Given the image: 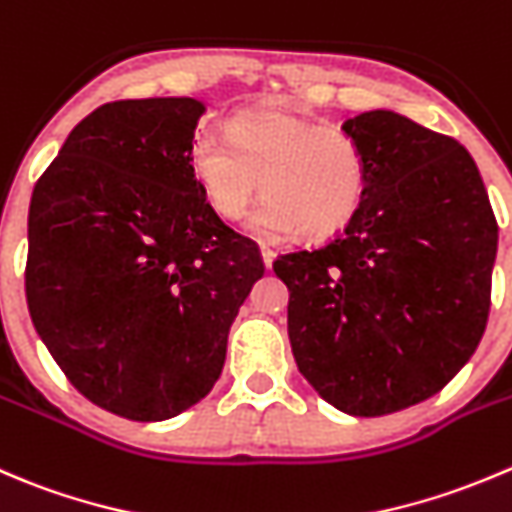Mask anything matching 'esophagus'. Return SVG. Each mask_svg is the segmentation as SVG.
I'll use <instances>...</instances> for the list:
<instances>
[{
	"label": "esophagus",
	"instance_id": "esophagus-1",
	"mask_svg": "<svg viewBox=\"0 0 512 512\" xmlns=\"http://www.w3.org/2000/svg\"><path fill=\"white\" fill-rule=\"evenodd\" d=\"M260 252H262V262H265V267L270 270L272 262H275V250H272V247H267V245H262Z\"/></svg>",
	"mask_w": 512,
	"mask_h": 512
}]
</instances>
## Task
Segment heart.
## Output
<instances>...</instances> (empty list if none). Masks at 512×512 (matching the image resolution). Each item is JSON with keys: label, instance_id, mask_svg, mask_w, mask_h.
Wrapping results in <instances>:
<instances>
[{"label": "heart", "instance_id": "heart-1", "mask_svg": "<svg viewBox=\"0 0 512 512\" xmlns=\"http://www.w3.org/2000/svg\"><path fill=\"white\" fill-rule=\"evenodd\" d=\"M190 170L222 220H240L262 190L267 197L250 220L260 237L292 230L305 237L332 235L357 215L367 192L360 142L285 104L240 109L227 132L197 130Z\"/></svg>", "mask_w": 512, "mask_h": 512}]
</instances>
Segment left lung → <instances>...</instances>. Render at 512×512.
I'll return each mask as SVG.
<instances>
[{
    "label": "left lung",
    "instance_id": "left-lung-1",
    "mask_svg": "<svg viewBox=\"0 0 512 512\" xmlns=\"http://www.w3.org/2000/svg\"><path fill=\"white\" fill-rule=\"evenodd\" d=\"M367 192L332 240L272 262L290 290L287 335L322 400L357 418L433 398L485 332L498 222L458 140L403 114L347 119Z\"/></svg>",
    "mask_w": 512,
    "mask_h": 512
}]
</instances>
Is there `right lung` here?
<instances>
[{
	"label": "right lung",
	"instance_id": "obj_1",
	"mask_svg": "<svg viewBox=\"0 0 512 512\" xmlns=\"http://www.w3.org/2000/svg\"><path fill=\"white\" fill-rule=\"evenodd\" d=\"M205 104L119 99L69 132L29 202V315L74 388L157 423L200 403L265 275L260 247L207 205L190 170Z\"/></svg>",
	"mask_w": 512,
	"mask_h": 512
}]
</instances>
